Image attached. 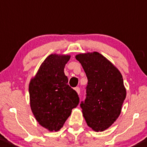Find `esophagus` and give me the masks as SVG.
<instances>
[{
	"instance_id": "obj_1",
	"label": "esophagus",
	"mask_w": 147,
	"mask_h": 147,
	"mask_svg": "<svg viewBox=\"0 0 147 147\" xmlns=\"http://www.w3.org/2000/svg\"><path fill=\"white\" fill-rule=\"evenodd\" d=\"M75 91H76V92L78 93V94H80V88H79V87H76L75 88Z\"/></svg>"
}]
</instances>
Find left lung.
<instances>
[{"label":"left lung","mask_w":147,"mask_h":147,"mask_svg":"<svg viewBox=\"0 0 147 147\" xmlns=\"http://www.w3.org/2000/svg\"><path fill=\"white\" fill-rule=\"evenodd\" d=\"M76 59L88 78L86 98L80 104L86 123L94 131L109 128L120 115L126 89L117 67L98 52L80 53Z\"/></svg>","instance_id":"8db88e82"}]
</instances>
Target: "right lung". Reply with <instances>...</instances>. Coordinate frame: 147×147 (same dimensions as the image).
<instances>
[{
	"mask_svg": "<svg viewBox=\"0 0 147 147\" xmlns=\"http://www.w3.org/2000/svg\"><path fill=\"white\" fill-rule=\"evenodd\" d=\"M70 55L51 54L29 85L30 107L35 119L49 131H58L79 104V97L64 75Z\"/></svg>",
	"mask_w": 147,
	"mask_h": 147,
	"instance_id": "right-lung-1",
	"label": "right lung"
}]
</instances>
